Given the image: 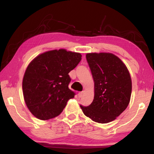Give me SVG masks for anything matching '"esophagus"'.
Returning <instances> with one entry per match:
<instances>
[{"label": "esophagus", "instance_id": "34e87169", "mask_svg": "<svg viewBox=\"0 0 154 154\" xmlns=\"http://www.w3.org/2000/svg\"><path fill=\"white\" fill-rule=\"evenodd\" d=\"M83 92H79V93H78V97L81 98L83 96Z\"/></svg>", "mask_w": 154, "mask_h": 154}]
</instances>
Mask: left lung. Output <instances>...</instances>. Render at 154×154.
<instances>
[{"instance_id": "1", "label": "left lung", "mask_w": 154, "mask_h": 154, "mask_svg": "<svg viewBox=\"0 0 154 154\" xmlns=\"http://www.w3.org/2000/svg\"><path fill=\"white\" fill-rule=\"evenodd\" d=\"M86 59L94 82V97L88 106L80 105L92 121L106 124L115 120L130 103L132 80L123 62L111 53H88Z\"/></svg>"}]
</instances>
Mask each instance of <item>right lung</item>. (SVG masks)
I'll use <instances>...</instances> for the list:
<instances>
[{
  "instance_id": "1",
  "label": "right lung",
  "mask_w": 154,
  "mask_h": 154,
  "mask_svg": "<svg viewBox=\"0 0 154 154\" xmlns=\"http://www.w3.org/2000/svg\"><path fill=\"white\" fill-rule=\"evenodd\" d=\"M82 54L65 49L44 52L28 64L22 81L23 95L30 113L41 120L59 116L75 93L69 88V72Z\"/></svg>"
}]
</instances>
